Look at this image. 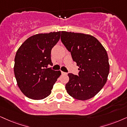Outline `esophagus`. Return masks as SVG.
Returning a JSON list of instances; mask_svg holds the SVG:
<instances>
[{"label": "esophagus", "mask_w": 127, "mask_h": 127, "mask_svg": "<svg viewBox=\"0 0 127 127\" xmlns=\"http://www.w3.org/2000/svg\"><path fill=\"white\" fill-rule=\"evenodd\" d=\"M61 73H62V74H63V75H66V73H65V72H61Z\"/></svg>", "instance_id": "1"}]
</instances>
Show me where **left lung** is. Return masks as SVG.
Returning <instances> with one entry per match:
<instances>
[{"instance_id": "1", "label": "left lung", "mask_w": 127, "mask_h": 127, "mask_svg": "<svg viewBox=\"0 0 127 127\" xmlns=\"http://www.w3.org/2000/svg\"><path fill=\"white\" fill-rule=\"evenodd\" d=\"M61 39L79 70V76L68 73L66 91L76 99H90L107 82L109 72L107 51L96 38L88 34L62 31Z\"/></svg>"}]
</instances>
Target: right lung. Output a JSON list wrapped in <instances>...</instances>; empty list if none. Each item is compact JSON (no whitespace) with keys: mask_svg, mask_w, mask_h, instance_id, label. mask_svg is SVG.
Returning <instances> with one entry per match:
<instances>
[{"mask_svg":"<svg viewBox=\"0 0 127 127\" xmlns=\"http://www.w3.org/2000/svg\"><path fill=\"white\" fill-rule=\"evenodd\" d=\"M61 31L38 33L28 38L16 54L14 73L22 92L32 99H43L51 94L60 71L48 68L52 65L51 54L59 41Z\"/></svg>","mask_w":127,"mask_h":127,"instance_id":"right-lung-1","label":"right lung"}]
</instances>
